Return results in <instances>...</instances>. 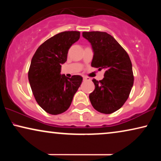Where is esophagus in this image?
<instances>
[{
  "label": "esophagus",
  "mask_w": 161,
  "mask_h": 161,
  "mask_svg": "<svg viewBox=\"0 0 161 161\" xmlns=\"http://www.w3.org/2000/svg\"><path fill=\"white\" fill-rule=\"evenodd\" d=\"M83 79L84 81H86V80H89L90 78H89V77H83Z\"/></svg>",
  "instance_id": "34e87169"
}]
</instances>
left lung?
Instances as JSON below:
<instances>
[{
	"label": "left lung",
	"instance_id": "1",
	"mask_svg": "<svg viewBox=\"0 0 161 161\" xmlns=\"http://www.w3.org/2000/svg\"><path fill=\"white\" fill-rule=\"evenodd\" d=\"M83 36L93 49L92 67L105 70L103 80H92L95 89L89 94L90 102L100 113L112 114L125 104L133 87L130 58L126 50L106 32H83Z\"/></svg>",
	"mask_w": 161,
	"mask_h": 161
}]
</instances>
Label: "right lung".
<instances>
[{"label": "right lung", "instance_id": "add662e5", "mask_svg": "<svg viewBox=\"0 0 161 161\" xmlns=\"http://www.w3.org/2000/svg\"><path fill=\"white\" fill-rule=\"evenodd\" d=\"M80 38L79 31H64L50 37L37 48L28 70V80L39 106L52 115L69 108L83 81L80 75L61 74L69 47Z\"/></svg>", "mask_w": 161, "mask_h": 161}]
</instances>
